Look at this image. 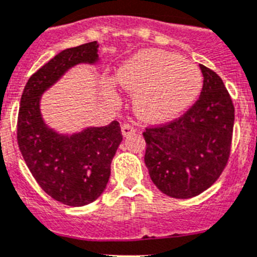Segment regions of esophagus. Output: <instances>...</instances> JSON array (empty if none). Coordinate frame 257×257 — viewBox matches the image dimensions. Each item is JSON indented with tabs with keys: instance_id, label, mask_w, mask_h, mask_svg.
I'll return each instance as SVG.
<instances>
[{
	"instance_id": "1",
	"label": "esophagus",
	"mask_w": 257,
	"mask_h": 257,
	"mask_svg": "<svg viewBox=\"0 0 257 257\" xmlns=\"http://www.w3.org/2000/svg\"><path fill=\"white\" fill-rule=\"evenodd\" d=\"M120 130H122L123 137H128V135H131V134L137 133V128H135L134 126H131V124H128V123L122 124V128H120Z\"/></svg>"
}]
</instances>
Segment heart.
<instances>
[{
	"instance_id": "heart-1",
	"label": "heart",
	"mask_w": 257,
	"mask_h": 257,
	"mask_svg": "<svg viewBox=\"0 0 257 257\" xmlns=\"http://www.w3.org/2000/svg\"><path fill=\"white\" fill-rule=\"evenodd\" d=\"M115 82L134 97V107L150 122H167L194 103L202 89L200 69L179 55L162 50H142L124 60ZM109 90L111 85L107 84Z\"/></svg>"
}]
</instances>
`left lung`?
I'll use <instances>...</instances> for the list:
<instances>
[{"label":"left lung","instance_id":"obj_1","mask_svg":"<svg viewBox=\"0 0 257 257\" xmlns=\"http://www.w3.org/2000/svg\"><path fill=\"white\" fill-rule=\"evenodd\" d=\"M200 98L179 119L146 128L144 163L158 189L173 198H192L210 188L230 156L234 105L222 78L200 64Z\"/></svg>","mask_w":257,"mask_h":257}]
</instances>
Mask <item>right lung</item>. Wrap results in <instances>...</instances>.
<instances>
[{
    "instance_id": "obj_1",
    "label": "right lung",
    "mask_w": 257,
    "mask_h": 257,
    "mask_svg": "<svg viewBox=\"0 0 257 257\" xmlns=\"http://www.w3.org/2000/svg\"><path fill=\"white\" fill-rule=\"evenodd\" d=\"M98 47L90 42L59 52L29 78L21 97L17 124L21 154L40 188L68 206H84L102 194L123 138L116 120L73 134L59 133L44 122L40 99L75 65L97 64Z\"/></svg>"
}]
</instances>
